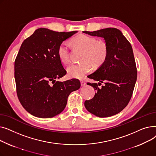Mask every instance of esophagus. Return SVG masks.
Instances as JSON below:
<instances>
[{"label": "esophagus", "instance_id": "1", "mask_svg": "<svg viewBox=\"0 0 156 156\" xmlns=\"http://www.w3.org/2000/svg\"><path fill=\"white\" fill-rule=\"evenodd\" d=\"M81 85L82 86V87H83V86H85L86 84H87V82L85 81H84V80H81Z\"/></svg>", "mask_w": 156, "mask_h": 156}]
</instances>
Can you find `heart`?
I'll return each mask as SVG.
<instances>
[{"instance_id": "obj_1", "label": "heart", "mask_w": 156, "mask_h": 156, "mask_svg": "<svg viewBox=\"0 0 156 156\" xmlns=\"http://www.w3.org/2000/svg\"><path fill=\"white\" fill-rule=\"evenodd\" d=\"M71 43L84 49L82 59L80 62H72L67 67L70 77L82 78L90 71L92 64L100 67L105 62L108 55V47L104 41H97V38L84 34L78 35L71 40ZM69 44L66 41L61 42L57 48V55L64 64L69 61Z\"/></svg>"}]
</instances>
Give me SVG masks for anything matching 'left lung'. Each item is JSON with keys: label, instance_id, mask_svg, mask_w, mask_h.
Masks as SVG:
<instances>
[{"label": "left lung", "instance_id": "1", "mask_svg": "<svg viewBox=\"0 0 156 156\" xmlns=\"http://www.w3.org/2000/svg\"><path fill=\"white\" fill-rule=\"evenodd\" d=\"M83 32L104 38L108 47L105 62L88 76L99 83H87L94 88L96 94L92 99L85 101V106L88 112L98 117L114 116L129 103L136 81L137 70L132 47L117 28ZM102 83L104 85L99 87Z\"/></svg>", "mask_w": 156, "mask_h": 156}]
</instances>
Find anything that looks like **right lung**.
<instances>
[{
    "label": "right lung",
    "instance_id": "right-lung-1",
    "mask_svg": "<svg viewBox=\"0 0 156 156\" xmlns=\"http://www.w3.org/2000/svg\"><path fill=\"white\" fill-rule=\"evenodd\" d=\"M76 32L40 28L22 43L14 62L16 92L23 107L31 115L54 117L66 108L69 95L80 88L78 79L55 81L66 74L57 48Z\"/></svg>",
    "mask_w": 156,
    "mask_h": 156
}]
</instances>
